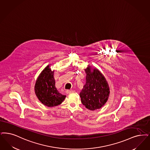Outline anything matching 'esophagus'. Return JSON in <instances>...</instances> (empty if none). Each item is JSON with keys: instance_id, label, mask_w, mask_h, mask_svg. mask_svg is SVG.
<instances>
[{"instance_id": "esophagus-1", "label": "esophagus", "mask_w": 150, "mask_h": 150, "mask_svg": "<svg viewBox=\"0 0 150 150\" xmlns=\"http://www.w3.org/2000/svg\"><path fill=\"white\" fill-rule=\"evenodd\" d=\"M74 92H75V91L72 90H67L66 91V94H70V93H74Z\"/></svg>"}]
</instances>
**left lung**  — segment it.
<instances>
[{
	"label": "left lung",
	"mask_w": 150,
	"mask_h": 150,
	"mask_svg": "<svg viewBox=\"0 0 150 150\" xmlns=\"http://www.w3.org/2000/svg\"><path fill=\"white\" fill-rule=\"evenodd\" d=\"M86 83L80 93L81 101L90 110L102 108L109 96V88L106 79L98 69L91 71L90 66L85 70Z\"/></svg>",
	"instance_id": "left-lung-1"
}]
</instances>
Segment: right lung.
I'll use <instances>...</instances> for the list:
<instances>
[{"label":"right lung","mask_w":150,"mask_h":150,"mask_svg":"<svg viewBox=\"0 0 150 150\" xmlns=\"http://www.w3.org/2000/svg\"><path fill=\"white\" fill-rule=\"evenodd\" d=\"M54 73L48 65L37 78L35 86L38 99L43 105L49 107L59 105L66 97V96L60 94L56 88Z\"/></svg>","instance_id":"right-lung-1"}]
</instances>
